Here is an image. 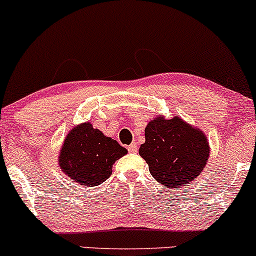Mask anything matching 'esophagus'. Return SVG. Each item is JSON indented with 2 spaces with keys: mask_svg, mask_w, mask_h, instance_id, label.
I'll list each match as a JSON object with an SVG mask.
<instances>
[{
  "mask_svg": "<svg viewBox=\"0 0 256 256\" xmlns=\"http://www.w3.org/2000/svg\"><path fill=\"white\" fill-rule=\"evenodd\" d=\"M128 151L130 152V154H136V152L138 151V146H136V142L130 144V145L128 146Z\"/></svg>",
  "mask_w": 256,
  "mask_h": 256,
  "instance_id": "obj_1",
  "label": "esophagus"
}]
</instances>
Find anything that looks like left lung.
I'll use <instances>...</instances> for the list:
<instances>
[{"label": "left lung", "instance_id": "left-lung-1", "mask_svg": "<svg viewBox=\"0 0 256 256\" xmlns=\"http://www.w3.org/2000/svg\"><path fill=\"white\" fill-rule=\"evenodd\" d=\"M208 140L200 129L180 117L160 116L145 128V142L139 154L148 164L152 176L166 188H176L194 182L206 164Z\"/></svg>", "mask_w": 256, "mask_h": 256}]
</instances>
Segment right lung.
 I'll return each instance as SVG.
<instances>
[{
    "instance_id": "obj_1",
    "label": "right lung",
    "mask_w": 256,
    "mask_h": 256,
    "mask_svg": "<svg viewBox=\"0 0 256 256\" xmlns=\"http://www.w3.org/2000/svg\"><path fill=\"white\" fill-rule=\"evenodd\" d=\"M116 140L105 136L90 122L74 127L59 154V166L64 173L83 186H96L112 174V166L127 154Z\"/></svg>"
}]
</instances>
